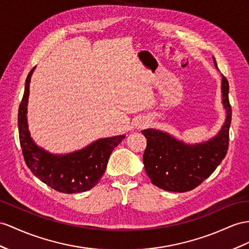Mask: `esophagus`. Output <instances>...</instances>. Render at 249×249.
<instances>
[{"instance_id": "obj_1", "label": "esophagus", "mask_w": 249, "mask_h": 249, "mask_svg": "<svg viewBox=\"0 0 249 249\" xmlns=\"http://www.w3.org/2000/svg\"><path fill=\"white\" fill-rule=\"evenodd\" d=\"M149 125V120L147 118H140L137 122L138 128H144V127Z\"/></svg>"}]
</instances>
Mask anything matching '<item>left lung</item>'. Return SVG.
I'll return each mask as SVG.
<instances>
[{
    "label": "left lung",
    "instance_id": "8db88e82",
    "mask_svg": "<svg viewBox=\"0 0 249 249\" xmlns=\"http://www.w3.org/2000/svg\"><path fill=\"white\" fill-rule=\"evenodd\" d=\"M213 63L216 66L215 59ZM219 70V69H218ZM222 104L225 121L212 139L201 143H186L166 131L142 130L147 140L143 155L146 174L152 184L173 193H185L199 186L225 158L229 143L231 106L228 100V81L222 74Z\"/></svg>",
    "mask_w": 249,
    "mask_h": 249
}]
</instances>
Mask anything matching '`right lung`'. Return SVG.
<instances>
[{"mask_svg":"<svg viewBox=\"0 0 249 249\" xmlns=\"http://www.w3.org/2000/svg\"><path fill=\"white\" fill-rule=\"evenodd\" d=\"M31 69L25 82V91L18 108V136L28 168L37 179L64 194L84 193L91 189L103 177L111 152L125 139V135L101 138L84 148L69 154H52L40 147L28 129L27 105Z\"/></svg>","mask_w":249,"mask_h":249,"instance_id":"1","label":"right lung"}]
</instances>
